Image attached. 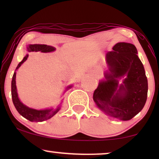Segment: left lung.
I'll use <instances>...</instances> for the list:
<instances>
[{
	"mask_svg": "<svg viewBox=\"0 0 159 159\" xmlns=\"http://www.w3.org/2000/svg\"><path fill=\"white\" fill-rule=\"evenodd\" d=\"M106 54L108 71L93 93L95 104L106 114L122 121L136 116L144 107L148 80L133 44L118 43ZM125 78L123 83L118 80Z\"/></svg>",
	"mask_w": 159,
	"mask_h": 159,
	"instance_id": "left-lung-1",
	"label": "left lung"
}]
</instances>
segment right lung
I'll use <instances>...</instances> for the list:
<instances>
[{
    "mask_svg": "<svg viewBox=\"0 0 159 159\" xmlns=\"http://www.w3.org/2000/svg\"><path fill=\"white\" fill-rule=\"evenodd\" d=\"M27 50L28 52H38L41 51L43 53H48V52L54 51L56 48L51 45H40V44H34V45H29V46L27 47ZM29 55L27 54L25 57H24L23 60L19 63L17 66L16 70H17L21 65L27 59ZM72 85H69L66 88L67 90L71 88ZM11 96H12V101L13 103L16 108L19 114H20L25 119H28L30 121H43L48 119H51L53 117L58 111L60 110L61 106H58L56 108H48V109L44 110H37L33 109V108H29L28 106H25L19 100L18 97V93H17L16 90V71H15L14 75L12 77L11 81Z\"/></svg>",
    "mask_w": 159,
    "mask_h": 159,
    "instance_id": "right-lung-1",
    "label": "right lung"
}]
</instances>
